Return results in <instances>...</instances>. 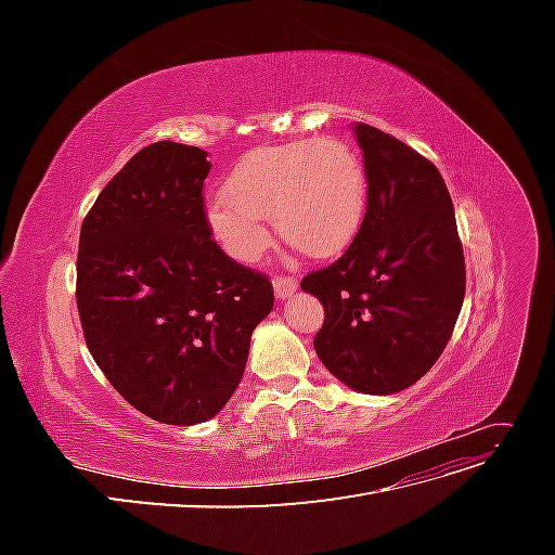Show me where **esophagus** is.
Listing matches in <instances>:
<instances>
[{"label": "esophagus", "instance_id": "esophagus-1", "mask_svg": "<svg viewBox=\"0 0 555 555\" xmlns=\"http://www.w3.org/2000/svg\"><path fill=\"white\" fill-rule=\"evenodd\" d=\"M273 287H275V296L278 298H287L298 289V280L296 278H287V275H275L273 278Z\"/></svg>", "mask_w": 555, "mask_h": 555}]
</instances>
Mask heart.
Returning <instances> with one entry per match:
<instances>
[{
  "instance_id": "heart-1",
  "label": "heart",
  "mask_w": 555,
  "mask_h": 555,
  "mask_svg": "<svg viewBox=\"0 0 555 555\" xmlns=\"http://www.w3.org/2000/svg\"><path fill=\"white\" fill-rule=\"evenodd\" d=\"M367 204L365 169L354 145L343 139H296L247 153L224 194L206 206V222L231 259L255 263L271 233L261 217H273L280 236L306 255H340L361 229Z\"/></svg>"
}]
</instances>
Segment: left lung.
I'll return each mask as SVG.
<instances>
[{
  "instance_id": "8db88e82",
  "label": "left lung",
  "mask_w": 555,
  "mask_h": 555,
  "mask_svg": "<svg viewBox=\"0 0 555 555\" xmlns=\"http://www.w3.org/2000/svg\"><path fill=\"white\" fill-rule=\"evenodd\" d=\"M367 204L345 255L300 289L324 306L314 351L349 389L398 393L444 351L465 296L456 215L435 164L359 122Z\"/></svg>"
}]
</instances>
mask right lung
Returning <instances> with one entry per match:
<instances>
[{
    "mask_svg": "<svg viewBox=\"0 0 555 555\" xmlns=\"http://www.w3.org/2000/svg\"><path fill=\"white\" fill-rule=\"evenodd\" d=\"M208 153L139 150L80 227L76 304L92 359L131 408L171 426L220 412L251 331L273 310L268 275L233 261L206 222Z\"/></svg>",
    "mask_w": 555,
    "mask_h": 555,
    "instance_id": "add662e5",
    "label": "right lung"
}]
</instances>
